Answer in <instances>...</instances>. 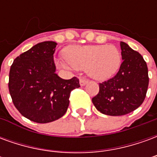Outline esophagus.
Here are the masks:
<instances>
[{
  "mask_svg": "<svg viewBox=\"0 0 157 157\" xmlns=\"http://www.w3.org/2000/svg\"><path fill=\"white\" fill-rule=\"evenodd\" d=\"M87 82H88V81L86 79H80V85L81 86H85Z\"/></svg>",
  "mask_w": 157,
  "mask_h": 157,
  "instance_id": "34e87169",
  "label": "esophagus"
}]
</instances>
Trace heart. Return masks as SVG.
<instances>
[{
	"label": "heart",
	"instance_id": "obj_1",
	"mask_svg": "<svg viewBox=\"0 0 157 157\" xmlns=\"http://www.w3.org/2000/svg\"><path fill=\"white\" fill-rule=\"evenodd\" d=\"M66 68L85 70L91 77L102 81L112 76L121 62V54L113 45H75L64 53Z\"/></svg>",
	"mask_w": 157,
	"mask_h": 157
}]
</instances>
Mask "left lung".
<instances>
[{
  "mask_svg": "<svg viewBox=\"0 0 157 157\" xmlns=\"http://www.w3.org/2000/svg\"><path fill=\"white\" fill-rule=\"evenodd\" d=\"M122 62L118 73L99 83V92L92 98L96 109L103 114L122 116L141 105L148 89V68L142 55L124 42L120 43Z\"/></svg>",
  "mask_w": 157,
  "mask_h": 157,
  "instance_id": "8db88e82",
  "label": "left lung"
}]
</instances>
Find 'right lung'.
Returning a JSON list of instances; mask_svg holds the SVG:
<instances>
[{
    "instance_id": "1",
    "label": "right lung",
    "mask_w": 157,
    "mask_h": 157,
    "mask_svg": "<svg viewBox=\"0 0 157 157\" xmlns=\"http://www.w3.org/2000/svg\"><path fill=\"white\" fill-rule=\"evenodd\" d=\"M57 44H37L14 59L8 87L19 113L31 121L46 124L57 120L68 109L72 90L80 87L79 79L60 78L55 73L54 53Z\"/></svg>"
}]
</instances>
